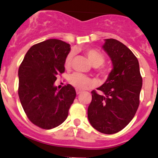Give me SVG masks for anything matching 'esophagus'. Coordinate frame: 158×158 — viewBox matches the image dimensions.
<instances>
[{
	"label": "esophagus",
	"mask_w": 158,
	"mask_h": 158,
	"mask_svg": "<svg viewBox=\"0 0 158 158\" xmlns=\"http://www.w3.org/2000/svg\"><path fill=\"white\" fill-rule=\"evenodd\" d=\"M80 93H82V91H81V90L76 89V94L79 95V94H80Z\"/></svg>",
	"instance_id": "obj_1"
}]
</instances>
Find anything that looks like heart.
I'll return each mask as SVG.
<instances>
[{"instance_id":"1","label":"heart","mask_w":158,"mask_h":158,"mask_svg":"<svg viewBox=\"0 0 158 158\" xmlns=\"http://www.w3.org/2000/svg\"><path fill=\"white\" fill-rule=\"evenodd\" d=\"M84 52H85V56H87L88 59L89 60L91 65L93 66L96 67L97 71L99 72V74H106L107 72H108L107 68L101 65L103 64L104 61H105V56H103L102 52H100L96 49H93V48H87L84 51ZM73 57H74V53L73 52H71L67 55L66 58L65 59V62H64V65H65V69H69L71 67ZM69 82L73 86H74L76 89H85L91 84V80H90L89 78L87 77L85 75L81 74V73H79L72 74L69 77Z\"/></svg>"}]
</instances>
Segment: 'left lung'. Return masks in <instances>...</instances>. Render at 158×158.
<instances>
[{
    "label": "left lung",
    "instance_id": "1",
    "mask_svg": "<svg viewBox=\"0 0 158 158\" xmlns=\"http://www.w3.org/2000/svg\"><path fill=\"white\" fill-rule=\"evenodd\" d=\"M113 63L106 81L92 91L88 119L96 131L113 134L132 120L140 103L142 77L137 57L119 41L105 39L102 45Z\"/></svg>",
    "mask_w": 158,
    "mask_h": 158
}]
</instances>
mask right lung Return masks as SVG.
<instances>
[{
  "label": "right lung",
  "instance_id": "obj_1",
  "mask_svg": "<svg viewBox=\"0 0 158 158\" xmlns=\"http://www.w3.org/2000/svg\"><path fill=\"white\" fill-rule=\"evenodd\" d=\"M70 45L48 39L27 52L18 69V96L32 123L50 130L62 124L69 114L76 93L70 84L58 91L54 82L65 72L64 62Z\"/></svg>",
  "mask_w": 158,
  "mask_h": 158
}]
</instances>
